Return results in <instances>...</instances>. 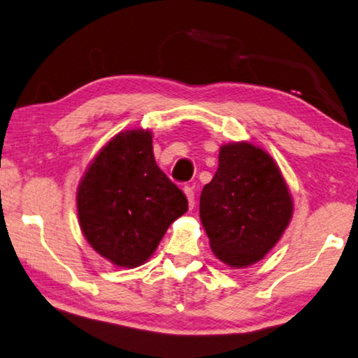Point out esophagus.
I'll use <instances>...</instances> for the list:
<instances>
[{"label":"esophagus","instance_id":"obj_1","mask_svg":"<svg viewBox=\"0 0 358 358\" xmlns=\"http://www.w3.org/2000/svg\"><path fill=\"white\" fill-rule=\"evenodd\" d=\"M184 192H185L187 200H189L190 208H194V205H195V192H194V187H185Z\"/></svg>","mask_w":358,"mask_h":358}]
</instances>
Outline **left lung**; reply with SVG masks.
<instances>
[{"mask_svg": "<svg viewBox=\"0 0 358 358\" xmlns=\"http://www.w3.org/2000/svg\"><path fill=\"white\" fill-rule=\"evenodd\" d=\"M293 198L273 158L250 142L219 148V166L201 190L200 219L217 259L241 268L282 238Z\"/></svg>", "mask_w": 358, "mask_h": 358, "instance_id": "8db88e82", "label": "left lung"}]
</instances>
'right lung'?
<instances>
[{
	"mask_svg": "<svg viewBox=\"0 0 358 358\" xmlns=\"http://www.w3.org/2000/svg\"><path fill=\"white\" fill-rule=\"evenodd\" d=\"M76 210L87 243L115 266L133 268L153 255L189 203L158 168L150 131L137 128L101 148L78 185Z\"/></svg>",
	"mask_w": 358,
	"mask_h": 358,
	"instance_id": "add662e5",
	"label": "right lung"
}]
</instances>
